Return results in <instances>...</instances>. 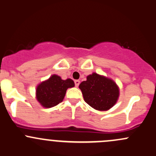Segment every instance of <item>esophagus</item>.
<instances>
[{"instance_id":"34e87169","label":"esophagus","mask_w":156,"mask_h":156,"mask_svg":"<svg viewBox=\"0 0 156 156\" xmlns=\"http://www.w3.org/2000/svg\"><path fill=\"white\" fill-rule=\"evenodd\" d=\"M74 83H75V86L77 87L79 86V85H80V80H75Z\"/></svg>"}]
</instances>
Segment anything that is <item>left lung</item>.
<instances>
[{
    "instance_id": "obj_1",
    "label": "left lung",
    "mask_w": 156,
    "mask_h": 156,
    "mask_svg": "<svg viewBox=\"0 0 156 156\" xmlns=\"http://www.w3.org/2000/svg\"><path fill=\"white\" fill-rule=\"evenodd\" d=\"M84 100L97 111H108L114 105L119 97V88L111 79L93 73L86 81L80 83Z\"/></svg>"
}]
</instances>
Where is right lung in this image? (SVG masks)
<instances>
[{
  "label": "right lung",
  "mask_w": 156,
  "mask_h": 156,
  "mask_svg": "<svg viewBox=\"0 0 156 156\" xmlns=\"http://www.w3.org/2000/svg\"><path fill=\"white\" fill-rule=\"evenodd\" d=\"M73 86L74 83L72 80H63L60 76L54 74L37 85L36 99L44 108H52L62 102L67 89Z\"/></svg>",
  "instance_id": "add662e5"
}]
</instances>
